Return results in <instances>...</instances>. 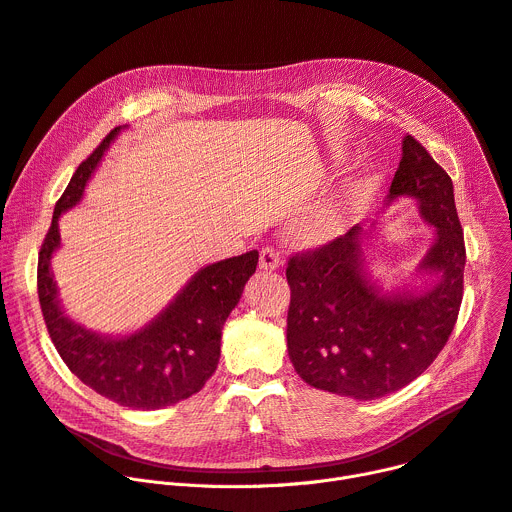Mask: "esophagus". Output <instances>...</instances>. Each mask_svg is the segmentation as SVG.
I'll return each instance as SVG.
<instances>
[{"mask_svg":"<svg viewBox=\"0 0 512 512\" xmlns=\"http://www.w3.org/2000/svg\"><path fill=\"white\" fill-rule=\"evenodd\" d=\"M281 264V254L275 248H262L260 250V258H258V266L262 270H277Z\"/></svg>","mask_w":512,"mask_h":512,"instance_id":"esophagus-1","label":"esophagus"}]
</instances>
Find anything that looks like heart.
<instances>
[{
    "label": "heart",
    "mask_w": 512,
    "mask_h": 512,
    "mask_svg": "<svg viewBox=\"0 0 512 512\" xmlns=\"http://www.w3.org/2000/svg\"><path fill=\"white\" fill-rule=\"evenodd\" d=\"M362 190H364V184H353V186H349V188L341 194V198H339V208H347L349 204H353V202L357 200V196L362 194Z\"/></svg>",
    "instance_id": "obj_1"
}]
</instances>
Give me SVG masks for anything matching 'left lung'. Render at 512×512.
<instances>
[{
  "label": "left lung",
  "instance_id": "8db88e82",
  "mask_svg": "<svg viewBox=\"0 0 512 512\" xmlns=\"http://www.w3.org/2000/svg\"><path fill=\"white\" fill-rule=\"evenodd\" d=\"M399 198H413L419 215L436 229L417 266L419 275L436 277L432 287L384 291L374 283L359 225L289 258V359L299 376L326 393L357 401L395 393L428 370L455 328L465 242L453 182L413 136L403 138L386 204Z\"/></svg>",
  "mask_w": 512,
  "mask_h": 512
}]
</instances>
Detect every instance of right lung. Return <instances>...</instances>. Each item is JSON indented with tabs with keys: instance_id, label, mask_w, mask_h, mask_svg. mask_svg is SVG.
Here are the masks:
<instances>
[{
	"instance_id": "obj_1",
	"label": "right lung",
	"mask_w": 512,
	"mask_h": 512,
	"mask_svg": "<svg viewBox=\"0 0 512 512\" xmlns=\"http://www.w3.org/2000/svg\"><path fill=\"white\" fill-rule=\"evenodd\" d=\"M122 132L111 130L80 163L53 210L39 252V302L49 337L66 366L101 397L130 409H163L184 401L215 374L221 330L256 273L258 252H246L200 268L153 320L132 335L107 337L74 322L57 297L51 258L59 248V217L74 208L105 150Z\"/></svg>"
}]
</instances>
